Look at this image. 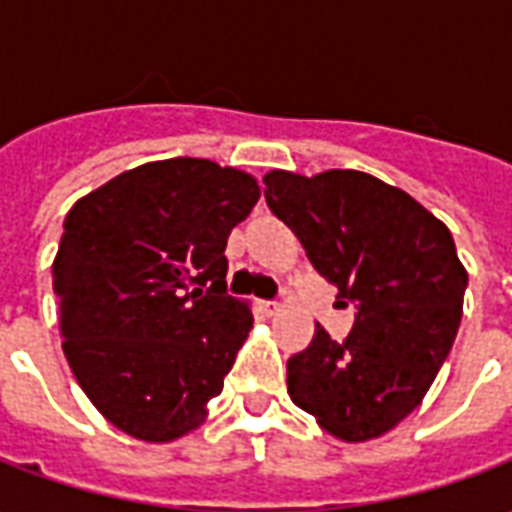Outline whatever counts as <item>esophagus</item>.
<instances>
[{"instance_id": "esophagus-1", "label": "esophagus", "mask_w": 512, "mask_h": 512, "mask_svg": "<svg viewBox=\"0 0 512 512\" xmlns=\"http://www.w3.org/2000/svg\"><path fill=\"white\" fill-rule=\"evenodd\" d=\"M260 310L266 315H277L279 312V301H260Z\"/></svg>"}]
</instances>
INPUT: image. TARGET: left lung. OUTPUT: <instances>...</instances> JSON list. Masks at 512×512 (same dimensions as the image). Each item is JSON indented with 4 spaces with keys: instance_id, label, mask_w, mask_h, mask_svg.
Returning a JSON list of instances; mask_svg holds the SVG:
<instances>
[{
    "instance_id": "obj_1",
    "label": "left lung",
    "mask_w": 512,
    "mask_h": 512,
    "mask_svg": "<svg viewBox=\"0 0 512 512\" xmlns=\"http://www.w3.org/2000/svg\"><path fill=\"white\" fill-rule=\"evenodd\" d=\"M263 183L271 213L356 310L343 343L315 323L312 343L290 356V400L337 439H376L419 406L458 334L469 277L455 241L414 197L367 172L274 169Z\"/></svg>"
}]
</instances>
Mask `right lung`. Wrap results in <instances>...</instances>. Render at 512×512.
<instances>
[{"mask_svg": "<svg viewBox=\"0 0 512 512\" xmlns=\"http://www.w3.org/2000/svg\"><path fill=\"white\" fill-rule=\"evenodd\" d=\"M252 175L208 158L128 169L73 205L54 257L62 351L115 428L172 441L205 417L252 329L227 296V235Z\"/></svg>", "mask_w": 512, "mask_h": 512, "instance_id": "1", "label": "right lung"}]
</instances>
